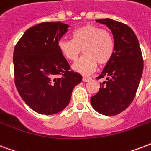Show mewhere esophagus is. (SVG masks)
<instances>
[{"mask_svg": "<svg viewBox=\"0 0 151 151\" xmlns=\"http://www.w3.org/2000/svg\"><path fill=\"white\" fill-rule=\"evenodd\" d=\"M91 79L90 78H88V77H83V82H88V81H89Z\"/></svg>", "mask_w": 151, "mask_h": 151, "instance_id": "34e87169", "label": "esophagus"}]
</instances>
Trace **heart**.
Instances as JSON below:
<instances>
[{"mask_svg":"<svg viewBox=\"0 0 151 151\" xmlns=\"http://www.w3.org/2000/svg\"><path fill=\"white\" fill-rule=\"evenodd\" d=\"M58 47L70 61L76 60L82 50L84 55L73 65V69L88 75L96 71L98 63L104 66L111 60L114 43L109 31L94 24H85L72 32L71 40H60Z\"/></svg>","mask_w":151,"mask_h":151,"instance_id":"heart-1","label":"heart"}]
</instances>
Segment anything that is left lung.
I'll use <instances>...</instances> for the list:
<instances>
[{"instance_id": "obj_1", "label": "left lung", "mask_w": 151, "mask_h": 151, "mask_svg": "<svg viewBox=\"0 0 151 151\" xmlns=\"http://www.w3.org/2000/svg\"><path fill=\"white\" fill-rule=\"evenodd\" d=\"M111 29L114 54L97 79L106 77L98 93L91 97L96 111L111 116L130 106L135 96L143 71V59L135 33L129 26L111 19L96 20Z\"/></svg>"}]
</instances>
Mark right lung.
I'll return each mask as SVG.
<instances>
[{"label":"right lung","instance_id":"obj_1","mask_svg":"<svg viewBox=\"0 0 151 151\" xmlns=\"http://www.w3.org/2000/svg\"><path fill=\"white\" fill-rule=\"evenodd\" d=\"M68 27L60 22L32 26L14 47L17 89L24 103L40 114H54L64 109L74 87L82 81L81 75L70 70L58 47Z\"/></svg>","mask_w":151,"mask_h":151}]
</instances>
